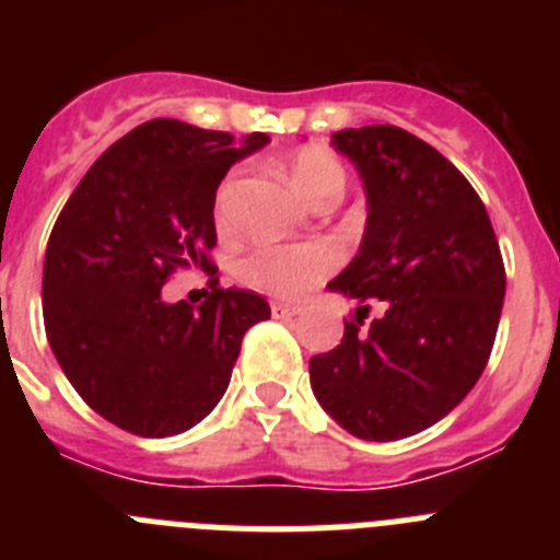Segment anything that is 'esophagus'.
<instances>
[{
  "mask_svg": "<svg viewBox=\"0 0 560 560\" xmlns=\"http://www.w3.org/2000/svg\"><path fill=\"white\" fill-rule=\"evenodd\" d=\"M300 305H289V303H271V316L275 319H291V316L300 314Z\"/></svg>",
  "mask_w": 560,
  "mask_h": 560,
  "instance_id": "esophagus-1",
  "label": "esophagus"
}]
</instances>
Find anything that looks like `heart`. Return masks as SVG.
<instances>
[{
	"label": "heart",
	"mask_w": 560,
	"mask_h": 560,
	"mask_svg": "<svg viewBox=\"0 0 560 560\" xmlns=\"http://www.w3.org/2000/svg\"><path fill=\"white\" fill-rule=\"evenodd\" d=\"M289 182L311 207L345 192V171L330 153L319 148H303L289 162ZM230 182L215 196V219L224 221ZM336 266V255L323 244L308 246H257L241 260L237 275L246 285L275 296H300L323 280Z\"/></svg>",
	"instance_id": "obj_1"
}]
</instances>
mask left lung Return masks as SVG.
<instances>
[{
  "instance_id": "8db88e82",
  "label": "left lung",
  "mask_w": 560,
  "mask_h": 560,
  "mask_svg": "<svg viewBox=\"0 0 560 560\" xmlns=\"http://www.w3.org/2000/svg\"><path fill=\"white\" fill-rule=\"evenodd\" d=\"M336 151L368 190V230L328 289L353 296L341 345L311 359V387L350 434L409 438L446 418L482 375L504 264L482 199L440 151L398 126L345 128ZM378 302L382 316L364 331Z\"/></svg>"
}]
</instances>
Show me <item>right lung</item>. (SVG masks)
Wrapping results in <instances>:
<instances>
[{
	"label": "right lung",
	"mask_w": 560,
	"mask_h": 560,
	"mask_svg": "<svg viewBox=\"0 0 560 560\" xmlns=\"http://www.w3.org/2000/svg\"><path fill=\"white\" fill-rule=\"evenodd\" d=\"M269 142L148 120L103 151L69 196L44 257V330L89 407L140 438L205 420L226 393L241 341L269 319L264 296L210 283L201 305L165 303L176 271L212 264L215 190Z\"/></svg>",
	"instance_id": "add662e5"
}]
</instances>
